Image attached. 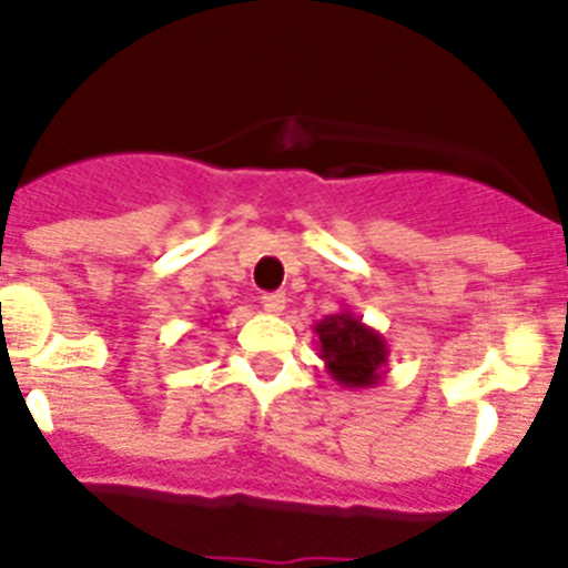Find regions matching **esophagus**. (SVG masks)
Masks as SVG:
<instances>
[{
  "instance_id": "1",
  "label": "esophagus",
  "mask_w": 568,
  "mask_h": 568,
  "mask_svg": "<svg viewBox=\"0 0 568 568\" xmlns=\"http://www.w3.org/2000/svg\"><path fill=\"white\" fill-rule=\"evenodd\" d=\"M284 304H287V295H284V293H264V295H261V307L267 310L270 315L284 313Z\"/></svg>"
}]
</instances>
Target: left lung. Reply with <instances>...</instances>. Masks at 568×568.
Masks as SVG:
<instances>
[{"mask_svg":"<svg viewBox=\"0 0 568 568\" xmlns=\"http://www.w3.org/2000/svg\"><path fill=\"white\" fill-rule=\"evenodd\" d=\"M313 333L318 335V358L327 366L329 378L344 389H373L386 378L389 344L349 307L321 318Z\"/></svg>","mask_w":568,"mask_h":568,"instance_id":"obj_1","label":"left lung"}]
</instances>
